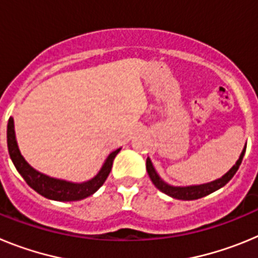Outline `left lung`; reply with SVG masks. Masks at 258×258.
Here are the masks:
<instances>
[{
	"mask_svg": "<svg viewBox=\"0 0 258 258\" xmlns=\"http://www.w3.org/2000/svg\"><path fill=\"white\" fill-rule=\"evenodd\" d=\"M245 154V147L241 151L240 156H239L238 161L235 163V165L232 166L231 169L226 173L225 175H222L221 178L216 179V181L208 182V183H203V184H195V186H186V187H179V186H170L166 182H164L163 179L159 177V174L155 170L154 165H152L151 160L147 157L146 160V169H147V173H149L150 178H151L152 183L156 186L161 192L169 195V197L174 198V199L179 200H197L200 199V198H204L209 194L217 191L218 188L223 187L230 179L234 177L236 172H238L239 166H240L241 160H243V156Z\"/></svg>",
	"mask_w": 258,
	"mask_h": 258,
	"instance_id": "1",
	"label": "left lung"
}]
</instances>
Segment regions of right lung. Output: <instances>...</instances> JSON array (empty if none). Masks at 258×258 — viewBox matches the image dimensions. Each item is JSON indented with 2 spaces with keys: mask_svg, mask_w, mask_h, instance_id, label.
Masks as SVG:
<instances>
[{
  "mask_svg": "<svg viewBox=\"0 0 258 258\" xmlns=\"http://www.w3.org/2000/svg\"><path fill=\"white\" fill-rule=\"evenodd\" d=\"M8 149L14 165L29 187H32L36 192L47 198V199L58 200V202H75V200L85 199V198L93 195L104 183L109 172H111V168H112L113 159L121 150L117 149L108 155L103 166L94 178L83 182V183H74V182L63 181V179L51 178L49 175L42 174V173L33 169L27 163L26 159L20 154L17 140H15L13 117L9 118L8 122Z\"/></svg>",
  "mask_w": 258,
  "mask_h": 258,
  "instance_id": "1",
  "label": "right lung"
}]
</instances>
